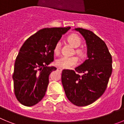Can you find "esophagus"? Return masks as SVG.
<instances>
[{
	"label": "esophagus",
	"instance_id": "obj_1",
	"mask_svg": "<svg viewBox=\"0 0 124 124\" xmlns=\"http://www.w3.org/2000/svg\"><path fill=\"white\" fill-rule=\"evenodd\" d=\"M57 70H58L60 72H61V71H62V70H62V68H57Z\"/></svg>",
	"mask_w": 124,
	"mask_h": 124
}]
</instances>
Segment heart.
Wrapping results in <instances>:
<instances>
[{
  "label": "heart",
  "instance_id": "b5f03b06",
  "mask_svg": "<svg viewBox=\"0 0 124 124\" xmlns=\"http://www.w3.org/2000/svg\"><path fill=\"white\" fill-rule=\"evenodd\" d=\"M68 40L70 44L75 48L79 47L81 44V38L77 34L73 33L70 35L68 37ZM60 49H61V42L58 41V42H56L54 46V53L58 54L60 52ZM76 52L81 58L84 57L85 55V53H84V50L81 48L76 49ZM78 63V59L77 57L76 56H61L56 60L55 61V64L57 66H58L61 68L64 69H69L73 67V66H75L76 65H77Z\"/></svg>",
  "mask_w": 124,
  "mask_h": 124
}]
</instances>
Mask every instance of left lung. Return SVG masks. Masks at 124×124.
<instances>
[{
  "label": "left lung",
  "mask_w": 124,
  "mask_h": 124,
  "mask_svg": "<svg viewBox=\"0 0 124 124\" xmlns=\"http://www.w3.org/2000/svg\"><path fill=\"white\" fill-rule=\"evenodd\" d=\"M75 30L86 40L88 58L75 71L63 70L61 82L71 102L77 106H86L99 99L106 91L112 71V59L104 41L96 34L84 28Z\"/></svg>",
  "instance_id": "left-lung-1"
}]
</instances>
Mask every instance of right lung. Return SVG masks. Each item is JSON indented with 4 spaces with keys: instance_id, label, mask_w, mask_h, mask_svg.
I'll use <instances>...</instances> for the list:
<instances>
[{
    "instance_id": "right-lung-1",
    "label": "right lung",
    "mask_w": 124,
    "mask_h": 124,
    "mask_svg": "<svg viewBox=\"0 0 124 124\" xmlns=\"http://www.w3.org/2000/svg\"><path fill=\"white\" fill-rule=\"evenodd\" d=\"M68 27L45 28L24 42L15 62L13 80L17 100L25 106L37 104L45 95L49 75L56 70L48 66L54 60V46Z\"/></svg>"
}]
</instances>
